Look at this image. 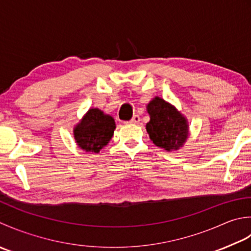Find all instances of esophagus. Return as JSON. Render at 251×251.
Listing matches in <instances>:
<instances>
[{
  "mask_svg": "<svg viewBox=\"0 0 251 251\" xmlns=\"http://www.w3.org/2000/svg\"><path fill=\"white\" fill-rule=\"evenodd\" d=\"M141 121V118H140V116L139 115H134L132 117V119L129 121L130 124H133V125H136V124H139V122Z\"/></svg>",
  "mask_w": 251,
  "mask_h": 251,
  "instance_id": "1",
  "label": "esophagus"
}]
</instances>
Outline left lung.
Returning <instances> with one entry per match:
<instances>
[{
  "instance_id": "1",
  "label": "left lung",
  "mask_w": 251,
  "mask_h": 251,
  "mask_svg": "<svg viewBox=\"0 0 251 251\" xmlns=\"http://www.w3.org/2000/svg\"><path fill=\"white\" fill-rule=\"evenodd\" d=\"M146 109L151 118L146 124V131L152 143L167 151L183 147L190 135L186 117L159 96H155L146 105Z\"/></svg>"
}]
</instances>
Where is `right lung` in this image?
Wrapping results in <instances>:
<instances>
[{
    "label": "right lung",
    "instance_id": "right-lung-1",
    "mask_svg": "<svg viewBox=\"0 0 251 251\" xmlns=\"http://www.w3.org/2000/svg\"><path fill=\"white\" fill-rule=\"evenodd\" d=\"M116 129L115 119L99 108H90L74 127V137L78 147L99 154L111 140Z\"/></svg>",
    "mask_w": 251,
    "mask_h": 251
}]
</instances>
